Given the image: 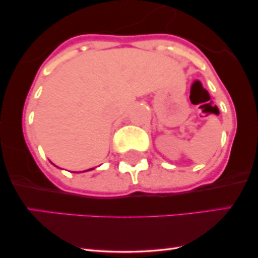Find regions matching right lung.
Listing matches in <instances>:
<instances>
[{
    "label": "right lung",
    "instance_id": "right-lung-1",
    "mask_svg": "<svg viewBox=\"0 0 258 258\" xmlns=\"http://www.w3.org/2000/svg\"><path fill=\"white\" fill-rule=\"evenodd\" d=\"M91 170H92V168H91Z\"/></svg>",
    "mask_w": 258,
    "mask_h": 258
}]
</instances>
